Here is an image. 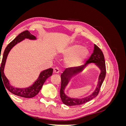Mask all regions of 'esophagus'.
Returning <instances> with one entry per match:
<instances>
[{
    "mask_svg": "<svg viewBox=\"0 0 126 126\" xmlns=\"http://www.w3.org/2000/svg\"><path fill=\"white\" fill-rule=\"evenodd\" d=\"M54 72L56 74H58L60 72V70L59 69V68L58 67H55L54 69Z\"/></svg>",
    "mask_w": 126,
    "mask_h": 126,
    "instance_id": "34e87169",
    "label": "esophagus"
}]
</instances>
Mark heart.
Here are the masks:
<instances>
[{
    "instance_id": "1",
    "label": "heart",
    "mask_w": 126,
    "mask_h": 126,
    "mask_svg": "<svg viewBox=\"0 0 126 126\" xmlns=\"http://www.w3.org/2000/svg\"><path fill=\"white\" fill-rule=\"evenodd\" d=\"M62 54L66 57V65L71 68H76L80 66L86 60L89 55V50L81 45L73 44L64 49Z\"/></svg>"
}]
</instances>
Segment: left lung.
Masks as SVG:
<instances>
[{
  "label": "left lung",
  "instance_id": "left-lung-1",
  "mask_svg": "<svg viewBox=\"0 0 126 126\" xmlns=\"http://www.w3.org/2000/svg\"><path fill=\"white\" fill-rule=\"evenodd\" d=\"M91 63H94L101 70L98 78L97 85L94 92L89 96L81 98H70L67 96L64 93V89L71 79L81 72L88 64ZM106 74V69L104 55L101 49L94 44L93 54H91L85 64L76 68H67L61 75V82H61L60 95L63 102L67 106H78L85 104V103L93 99L94 98L97 96L99 92L101 86L105 78Z\"/></svg>",
  "mask_w": 126,
  "mask_h": 126
}]
</instances>
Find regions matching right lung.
I'll use <instances>...</instances> for the list:
<instances>
[{
	"label": "right lung",
	"mask_w": 126,
	"mask_h": 126,
	"mask_svg": "<svg viewBox=\"0 0 126 126\" xmlns=\"http://www.w3.org/2000/svg\"><path fill=\"white\" fill-rule=\"evenodd\" d=\"M26 38L30 40L37 39L35 36L32 35L28 30H26V31H24L20 33L6 47L4 52H3L1 66L0 67V80L1 78V80H2L3 84H4L5 87L10 93L16 95V96L21 97L30 98L35 97L36 95L39 93L46 80L49 77L52 76L53 69L52 68H49V69L42 71L40 73L38 79L34 82L32 86H30L28 87L22 88H15L10 85L9 81L6 77L4 74V68L7 56H8L11 49L15 45L18 43H19L20 42L24 40Z\"/></svg>",
	"instance_id": "right-lung-1"
}]
</instances>
